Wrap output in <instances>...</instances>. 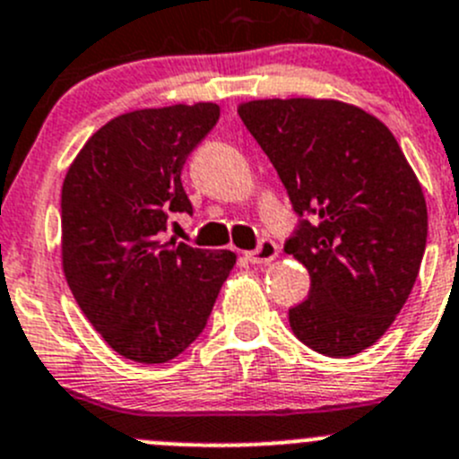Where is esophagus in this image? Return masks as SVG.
I'll return each instance as SVG.
<instances>
[{"label": "esophagus", "instance_id": "1", "mask_svg": "<svg viewBox=\"0 0 459 459\" xmlns=\"http://www.w3.org/2000/svg\"><path fill=\"white\" fill-rule=\"evenodd\" d=\"M276 255H278L276 242H272V239H260L258 249L249 251V254H247V260L254 264H267V263H272Z\"/></svg>", "mask_w": 459, "mask_h": 459}]
</instances>
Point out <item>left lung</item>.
Masks as SVG:
<instances>
[{"label": "left lung", "instance_id": "1", "mask_svg": "<svg viewBox=\"0 0 459 459\" xmlns=\"http://www.w3.org/2000/svg\"><path fill=\"white\" fill-rule=\"evenodd\" d=\"M301 220L285 254L310 273L294 335L349 358L385 335L408 301L428 238L421 183L378 117L337 100L239 104Z\"/></svg>", "mask_w": 459, "mask_h": 459}]
</instances>
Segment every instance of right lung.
Segmentation results:
<instances>
[{"instance_id": "add662e5", "label": "right lung", "mask_w": 459, "mask_h": 459, "mask_svg": "<svg viewBox=\"0 0 459 459\" xmlns=\"http://www.w3.org/2000/svg\"><path fill=\"white\" fill-rule=\"evenodd\" d=\"M217 119L210 101L119 115L83 144L63 181L65 281L94 331L133 362L183 353L235 264L233 251L160 239L171 212L192 215L181 169Z\"/></svg>"}]
</instances>
